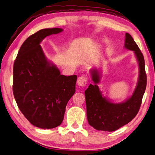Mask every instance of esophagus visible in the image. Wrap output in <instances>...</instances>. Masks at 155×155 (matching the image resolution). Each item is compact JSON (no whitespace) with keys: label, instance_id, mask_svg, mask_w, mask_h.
<instances>
[{"label":"esophagus","instance_id":"1","mask_svg":"<svg viewBox=\"0 0 155 155\" xmlns=\"http://www.w3.org/2000/svg\"><path fill=\"white\" fill-rule=\"evenodd\" d=\"M87 81H88V78L85 76H82V77H80L79 78H78L77 79V84L78 86L79 87H86L87 84Z\"/></svg>","mask_w":155,"mask_h":155}]
</instances>
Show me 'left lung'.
<instances>
[{
  "label": "left lung",
  "mask_w": 155,
  "mask_h": 155,
  "mask_svg": "<svg viewBox=\"0 0 155 155\" xmlns=\"http://www.w3.org/2000/svg\"><path fill=\"white\" fill-rule=\"evenodd\" d=\"M124 47L134 52L139 67L137 86L131 97L126 101L123 103H114L104 97L98 86L101 77L100 70L93 68L90 71L94 84H90L84 91L87 120L88 124L98 130L112 132L118 129L132 120L140 107L147 86L144 57L133 37L128 33L125 34Z\"/></svg>",
  "instance_id": "1"
}]
</instances>
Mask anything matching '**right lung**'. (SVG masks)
Here are the masks:
<instances>
[{
    "label": "right lung",
    "mask_w": 155,
    "mask_h": 155,
    "mask_svg": "<svg viewBox=\"0 0 155 155\" xmlns=\"http://www.w3.org/2000/svg\"><path fill=\"white\" fill-rule=\"evenodd\" d=\"M63 29L45 28L28 37L13 67V94L20 110L34 126L49 129L59 126L65 108L75 93L77 75L61 74L47 60L41 42Z\"/></svg>",
    "instance_id": "obj_1"
}]
</instances>
